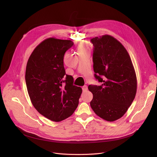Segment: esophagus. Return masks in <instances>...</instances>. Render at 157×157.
Here are the masks:
<instances>
[{
    "mask_svg": "<svg viewBox=\"0 0 157 157\" xmlns=\"http://www.w3.org/2000/svg\"><path fill=\"white\" fill-rule=\"evenodd\" d=\"M87 86L85 85L82 87V91H83V92H86V91H87Z\"/></svg>",
    "mask_w": 157,
    "mask_h": 157,
    "instance_id": "1",
    "label": "esophagus"
}]
</instances>
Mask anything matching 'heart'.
Masks as SVG:
<instances>
[{
    "label": "heart",
    "mask_w": 157,
    "mask_h": 157,
    "mask_svg": "<svg viewBox=\"0 0 157 157\" xmlns=\"http://www.w3.org/2000/svg\"><path fill=\"white\" fill-rule=\"evenodd\" d=\"M87 48V45L86 43L82 41V42H81L79 45H78V50H86Z\"/></svg>",
    "instance_id": "b5f03b06"
}]
</instances>
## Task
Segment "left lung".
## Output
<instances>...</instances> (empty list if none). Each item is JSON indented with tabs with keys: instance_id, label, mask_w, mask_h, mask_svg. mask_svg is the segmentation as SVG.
I'll return each mask as SVG.
<instances>
[{
	"instance_id": "left-lung-1",
	"label": "left lung",
	"mask_w": 157,
	"mask_h": 157,
	"mask_svg": "<svg viewBox=\"0 0 157 157\" xmlns=\"http://www.w3.org/2000/svg\"><path fill=\"white\" fill-rule=\"evenodd\" d=\"M94 77L101 86L89 85L95 114L109 122L121 118L137 93V76L131 58L122 44L109 35L91 39Z\"/></svg>"
}]
</instances>
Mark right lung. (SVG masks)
<instances>
[{"label":"right lung","mask_w":157,"mask_h":157,"mask_svg":"<svg viewBox=\"0 0 157 157\" xmlns=\"http://www.w3.org/2000/svg\"><path fill=\"white\" fill-rule=\"evenodd\" d=\"M73 45L71 40L48 38L34 49L27 64L25 81L31 102L40 114L54 122L73 114L82 93L64 68V53Z\"/></svg>","instance_id":"obj_1"}]
</instances>
